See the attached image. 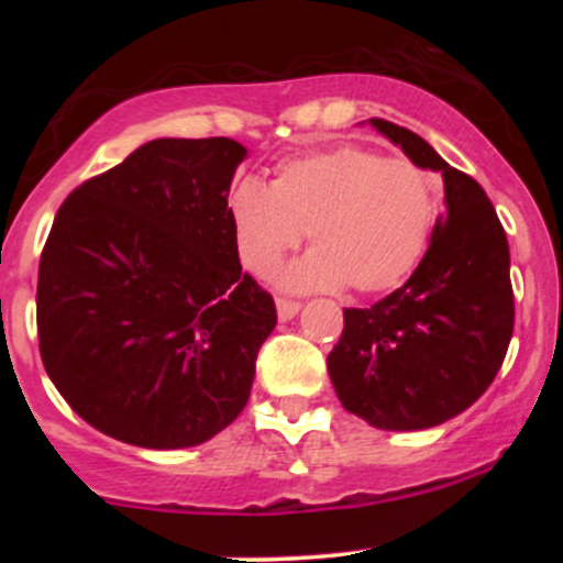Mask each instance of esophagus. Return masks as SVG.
I'll return each instance as SVG.
<instances>
[{
  "mask_svg": "<svg viewBox=\"0 0 563 563\" xmlns=\"http://www.w3.org/2000/svg\"><path fill=\"white\" fill-rule=\"evenodd\" d=\"M275 303H277V318H280L283 322L290 320V318H296V314H299V309H301L299 301L283 299V296H277Z\"/></svg>",
  "mask_w": 563,
  "mask_h": 563,
  "instance_id": "1",
  "label": "esophagus"
}]
</instances>
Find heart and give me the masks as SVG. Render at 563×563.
Segmentation results:
<instances>
[{"mask_svg":"<svg viewBox=\"0 0 563 563\" xmlns=\"http://www.w3.org/2000/svg\"><path fill=\"white\" fill-rule=\"evenodd\" d=\"M238 256L267 277L307 232L309 254L283 283L296 290L344 286L380 294L421 262L437 217L431 177L405 158L339 145L275 166L269 187L245 177L232 187Z\"/></svg>","mask_w":563,"mask_h":563,"instance_id":"obj_1","label":"heart"}]
</instances>
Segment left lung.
Segmentation results:
<instances>
[{
  "mask_svg": "<svg viewBox=\"0 0 563 563\" xmlns=\"http://www.w3.org/2000/svg\"><path fill=\"white\" fill-rule=\"evenodd\" d=\"M371 124L412 164L442 174L448 209L402 288L371 309H344L328 373L341 405L376 429H431L474 405L506 360L514 335L508 241L474 177L452 169L410 129Z\"/></svg>",
  "mask_w": 563,
  "mask_h": 563,
  "instance_id": "obj_1",
  "label": "left lung"
}]
</instances>
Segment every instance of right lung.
<instances>
[{"label": "right lung", "mask_w": 563, "mask_h": 563, "mask_svg": "<svg viewBox=\"0 0 563 563\" xmlns=\"http://www.w3.org/2000/svg\"><path fill=\"white\" fill-rule=\"evenodd\" d=\"M243 158L230 137L153 140L57 209L38 262V352L102 434L192 448L249 402L277 312L238 260L228 192Z\"/></svg>", "instance_id": "right-lung-1"}]
</instances>
